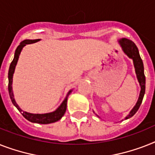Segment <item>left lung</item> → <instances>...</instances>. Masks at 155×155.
<instances>
[{
    "instance_id": "8db88e82",
    "label": "left lung",
    "mask_w": 155,
    "mask_h": 155,
    "mask_svg": "<svg viewBox=\"0 0 155 155\" xmlns=\"http://www.w3.org/2000/svg\"><path fill=\"white\" fill-rule=\"evenodd\" d=\"M118 41H119V45H120V47L122 48V50H123V52H124L128 57L130 58V59H131V60H133V64H134L135 74H136L137 76V80L139 81V85H140L141 87L139 99H138V101H137L136 104L134 105V107L132 108V110H130V113L126 116L125 119H130V117L133 116V115L137 112V110H139V107H140L141 104H142V101H143V96H144V94H145L146 77L145 75H144V67H143V60L141 59L140 55H139V49L136 47L135 44H134L133 41H130V40H128V39L126 38H122ZM93 112H94V111H93ZM96 115H97V114H96Z\"/></svg>"
}]
</instances>
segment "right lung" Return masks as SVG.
I'll list each match as a JSON object with an SVG mask.
<instances>
[{"label":"right lung","mask_w":155,"mask_h":155,"mask_svg":"<svg viewBox=\"0 0 155 155\" xmlns=\"http://www.w3.org/2000/svg\"><path fill=\"white\" fill-rule=\"evenodd\" d=\"M40 41H41V39H37V40H25L22 42H21L20 45L16 48V51H15L14 58H13V60H12V63L10 64L9 69H8V93H9L10 99H11L12 104L18 109L20 112H22L23 110L19 107L18 104H16L14 95H13V91H12V77H13L15 68H16V64H17V61H18L20 54H21L22 49H23V48L25 47V45L34 44V43L38 42ZM71 91H72V89L69 91L68 93L67 94L65 99H64V101L61 103L60 106L58 107L57 109L52 111V112L45 113V114H32V113L27 112V111H23V113H21V114H23V116L27 120L32 122V123H40V124H48V123H55V122L59 121L64 116V114L65 111H66L68 97L71 94Z\"/></svg>","instance_id":"right-lung-1"}]
</instances>
